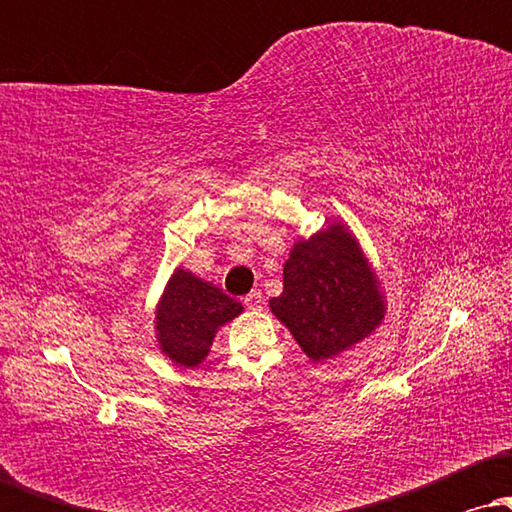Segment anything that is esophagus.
<instances>
[{
  "label": "esophagus",
  "mask_w": 512,
  "mask_h": 512,
  "mask_svg": "<svg viewBox=\"0 0 512 512\" xmlns=\"http://www.w3.org/2000/svg\"><path fill=\"white\" fill-rule=\"evenodd\" d=\"M261 305H263L261 291H251L249 296H244V307H247V310H261Z\"/></svg>",
  "instance_id": "1"
}]
</instances>
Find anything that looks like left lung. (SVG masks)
Wrapping results in <instances>:
<instances>
[{"mask_svg": "<svg viewBox=\"0 0 512 512\" xmlns=\"http://www.w3.org/2000/svg\"><path fill=\"white\" fill-rule=\"evenodd\" d=\"M270 310L312 361L333 359L384 319L380 282L359 242L340 223L293 244L284 291Z\"/></svg>", "mask_w": 512, "mask_h": 512, "instance_id": "1", "label": "left lung"}]
</instances>
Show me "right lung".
Here are the masks:
<instances>
[{
    "instance_id": "1",
    "label": "right lung",
    "mask_w": 512,
    "mask_h": 512,
    "mask_svg": "<svg viewBox=\"0 0 512 512\" xmlns=\"http://www.w3.org/2000/svg\"><path fill=\"white\" fill-rule=\"evenodd\" d=\"M242 312V303L184 268L174 270L156 310L158 345L184 368H195L209 354L214 333Z\"/></svg>"
}]
</instances>
